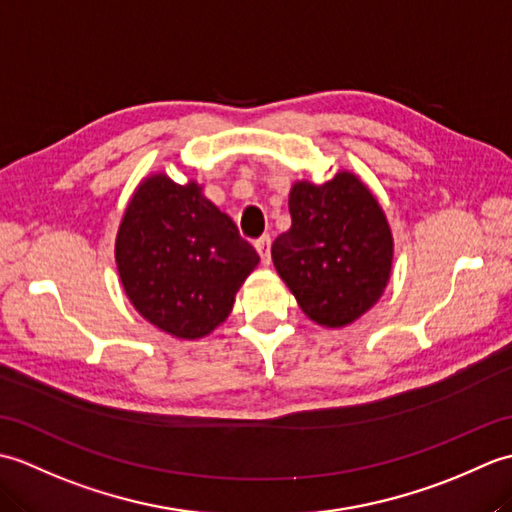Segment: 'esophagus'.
I'll list each match as a JSON object with an SVG mask.
<instances>
[{
  "instance_id": "esophagus-1",
  "label": "esophagus",
  "mask_w": 512,
  "mask_h": 512,
  "mask_svg": "<svg viewBox=\"0 0 512 512\" xmlns=\"http://www.w3.org/2000/svg\"><path fill=\"white\" fill-rule=\"evenodd\" d=\"M255 248H257V253H259V259H262V264L268 266L270 264V237L268 235L259 237L257 242H255Z\"/></svg>"
}]
</instances>
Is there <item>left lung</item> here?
<instances>
[{"label":"left lung","instance_id":"1","mask_svg":"<svg viewBox=\"0 0 512 512\" xmlns=\"http://www.w3.org/2000/svg\"><path fill=\"white\" fill-rule=\"evenodd\" d=\"M290 231L273 244V262L299 308L325 328H343L383 295L394 239L374 193L354 173L290 191Z\"/></svg>","mask_w":512,"mask_h":512}]
</instances>
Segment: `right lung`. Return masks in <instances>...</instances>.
<instances>
[{
    "label": "right lung",
    "instance_id": "obj_1",
    "mask_svg": "<svg viewBox=\"0 0 512 512\" xmlns=\"http://www.w3.org/2000/svg\"><path fill=\"white\" fill-rule=\"evenodd\" d=\"M259 264L235 222L198 182L145 178L116 235V266L129 301L156 328L200 339L233 310L235 292Z\"/></svg>",
    "mask_w": 512,
    "mask_h": 512
}]
</instances>
